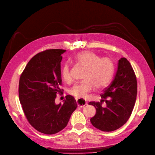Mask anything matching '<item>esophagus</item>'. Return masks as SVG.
Listing matches in <instances>:
<instances>
[{"mask_svg": "<svg viewBox=\"0 0 155 155\" xmlns=\"http://www.w3.org/2000/svg\"><path fill=\"white\" fill-rule=\"evenodd\" d=\"M77 104L78 107H82L87 105V102L83 99H78L77 100Z\"/></svg>", "mask_w": 155, "mask_h": 155, "instance_id": "obj_1", "label": "esophagus"}]
</instances>
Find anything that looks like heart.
<instances>
[{"label":"heart","instance_id":"obj_1","mask_svg":"<svg viewBox=\"0 0 155 155\" xmlns=\"http://www.w3.org/2000/svg\"><path fill=\"white\" fill-rule=\"evenodd\" d=\"M74 61L86 68L83 80L75 84L69 90V93L78 98H85L94 89H102L110 83L113 77L115 67L113 61L108 57H102L90 51H82L74 57ZM63 81L71 80L70 66L65 64L61 69Z\"/></svg>","mask_w":155,"mask_h":155}]
</instances>
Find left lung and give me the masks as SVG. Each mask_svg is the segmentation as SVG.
I'll return each mask as SVG.
<instances>
[{"instance_id":"obj_1","label":"left lung","mask_w":155,"mask_h":155,"mask_svg":"<svg viewBox=\"0 0 155 155\" xmlns=\"http://www.w3.org/2000/svg\"><path fill=\"white\" fill-rule=\"evenodd\" d=\"M137 94V82L129 61L122 57L118 61L113 81L101 94L100 102H89L96 108V114L91 119L94 127L104 131H114L128 120L134 109ZM106 103L104 107L102 104Z\"/></svg>"}]
</instances>
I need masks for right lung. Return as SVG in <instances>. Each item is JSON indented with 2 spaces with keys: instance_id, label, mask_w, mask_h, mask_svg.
Here are the masks:
<instances>
[{
  "instance_id": "right-lung-1",
  "label": "right lung",
  "mask_w": 155,
  "mask_h": 155,
  "mask_svg": "<svg viewBox=\"0 0 155 155\" xmlns=\"http://www.w3.org/2000/svg\"><path fill=\"white\" fill-rule=\"evenodd\" d=\"M65 50L51 49L34 55L21 74L19 99L23 110L32 127L45 134L51 135L64 129L77 101L67 95L63 104H56L57 93L62 85L61 62Z\"/></svg>"
}]
</instances>
